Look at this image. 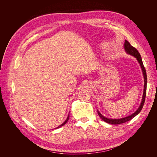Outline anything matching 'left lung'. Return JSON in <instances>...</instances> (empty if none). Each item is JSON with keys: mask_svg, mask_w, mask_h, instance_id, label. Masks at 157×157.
<instances>
[{"mask_svg": "<svg viewBox=\"0 0 157 157\" xmlns=\"http://www.w3.org/2000/svg\"><path fill=\"white\" fill-rule=\"evenodd\" d=\"M124 48L125 49V51L127 53L132 55V56H134V57H136L137 61L139 62L140 65H141L142 71H143V76H144V93H143V99H142V102L141 105H140L139 108L137 109V110L133 113L132 114L130 115V116L123 118H121V119H111V118H105L104 117H103L102 115L98 111V114L99 115L100 118L104 121H105L106 123H110V124H113V125H118V124H121V123H125L127 121H128L130 120H131L133 118H134L136 115H137L140 111H141V109L143 108V105L145 102V98H146V87H147V75H146V69L144 67V65L142 61V59L141 55L139 54V52L137 51V49L136 48H135L134 47H133L132 46L127 40H125V43L124 44Z\"/></svg>", "mask_w": 157, "mask_h": 157, "instance_id": "obj_1", "label": "left lung"}]
</instances>
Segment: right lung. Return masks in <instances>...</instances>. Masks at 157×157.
Returning <instances> with one entry per match:
<instances>
[{"mask_svg":"<svg viewBox=\"0 0 157 157\" xmlns=\"http://www.w3.org/2000/svg\"><path fill=\"white\" fill-rule=\"evenodd\" d=\"M69 116H68V117H67V119H66V120H65V121H64V122H63V123H62V125H60V126H59V127H57V128H60V127H62V126H63V125H65V123H67V121H68V120H69Z\"/></svg>","mask_w":157,"mask_h":157,"instance_id":"1","label":"right lung"}]
</instances>
